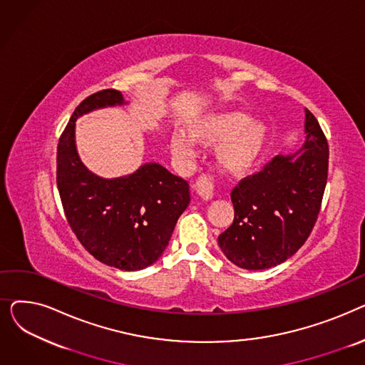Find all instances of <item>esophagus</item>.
<instances>
[{"label":"esophagus","instance_id":"1","mask_svg":"<svg viewBox=\"0 0 365 365\" xmlns=\"http://www.w3.org/2000/svg\"><path fill=\"white\" fill-rule=\"evenodd\" d=\"M194 189L195 192L205 201L212 200L213 198V190H215V185H213V180L212 178L208 176H201L195 180L194 183Z\"/></svg>","mask_w":365,"mask_h":365}]
</instances>
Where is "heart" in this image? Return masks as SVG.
Wrapping results in <instances>:
<instances>
[{"label":"heart","mask_w":365,"mask_h":365,"mask_svg":"<svg viewBox=\"0 0 365 365\" xmlns=\"http://www.w3.org/2000/svg\"><path fill=\"white\" fill-rule=\"evenodd\" d=\"M185 133L176 131L168 145L173 155L189 160L194 155V143H219L216 157L219 164L235 175H241L256 165L263 153L267 128L262 121L250 120L242 110H222L200 115L186 123Z\"/></svg>","instance_id":"b5f03b06"}]
</instances>
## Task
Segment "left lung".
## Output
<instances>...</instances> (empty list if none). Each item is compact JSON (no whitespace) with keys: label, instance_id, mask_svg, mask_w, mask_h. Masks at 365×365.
Here are the masks:
<instances>
[{"label":"left lung","instance_id":"left-lung-1","mask_svg":"<svg viewBox=\"0 0 365 365\" xmlns=\"http://www.w3.org/2000/svg\"><path fill=\"white\" fill-rule=\"evenodd\" d=\"M304 143L277 155L231 192L234 223L219 235V247L248 271L277 266L308 240L317 222L329 175V143L314 115L304 109Z\"/></svg>","mask_w":365,"mask_h":365}]
</instances>
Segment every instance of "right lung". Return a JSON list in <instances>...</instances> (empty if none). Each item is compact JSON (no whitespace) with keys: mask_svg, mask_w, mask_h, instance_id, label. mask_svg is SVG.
<instances>
[{"mask_svg":"<svg viewBox=\"0 0 365 365\" xmlns=\"http://www.w3.org/2000/svg\"><path fill=\"white\" fill-rule=\"evenodd\" d=\"M125 103L121 91L108 88L76 106L57 145L56 179L68 223L86 250L108 266L139 271L161 257L190 194L186 180L157 163L115 179L96 176L83 164L75 121Z\"/></svg>","mask_w":365,"mask_h":365,"instance_id":"add662e5","label":"right lung"}]
</instances>
